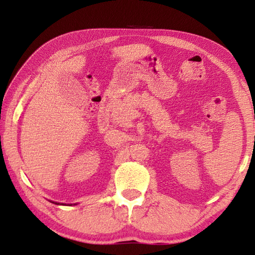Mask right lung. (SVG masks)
Returning <instances> with one entry per match:
<instances>
[{"mask_svg":"<svg viewBox=\"0 0 255 255\" xmlns=\"http://www.w3.org/2000/svg\"><path fill=\"white\" fill-rule=\"evenodd\" d=\"M51 202V201H50ZM54 202V201H53ZM54 204H56V205H59V204H57V202H54Z\"/></svg>","mask_w":255,"mask_h":255,"instance_id":"obj_1","label":"right lung"}]
</instances>
